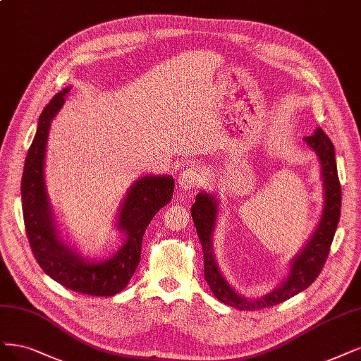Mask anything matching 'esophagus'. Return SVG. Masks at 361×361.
<instances>
[{"label": "esophagus", "instance_id": "esophagus-1", "mask_svg": "<svg viewBox=\"0 0 361 361\" xmlns=\"http://www.w3.org/2000/svg\"><path fill=\"white\" fill-rule=\"evenodd\" d=\"M202 183H203V176L197 169L191 167V169H186L180 173L179 185L182 190H185V191L195 190V188H198V186H202Z\"/></svg>", "mask_w": 361, "mask_h": 361}]
</instances>
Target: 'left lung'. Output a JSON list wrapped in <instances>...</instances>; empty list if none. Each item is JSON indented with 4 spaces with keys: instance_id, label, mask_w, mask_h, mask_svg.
<instances>
[{
    "instance_id": "1",
    "label": "left lung",
    "mask_w": 361,
    "mask_h": 361,
    "mask_svg": "<svg viewBox=\"0 0 361 361\" xmlns=\"http://www.w3.org/2000/svg\"><path fill=\"white\" fill-rule=\"evenodd\" d=\"M305 142L309 145V147L314 149L319 158L322 186H324V209H322L321 221L312 238L309 239L302 252L291 261V270L287 279L282 282L281 287L273 290L267 295L259 297V299H245L224 279L216 264L212 247V234L218 215V200L215 195H210L207 192H200L195 197V203L191 207V215L198 239H200L203 247L204 279L219 302L239 310H257L275 306L306 290L318 278L322 267H324L341 218L342 191L338 176L336 158H334V146L327 137V134L318 127L312 135L305 137Z\"/></svg>"
}]
</instances>
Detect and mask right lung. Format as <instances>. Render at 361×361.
I'll list each match as a JSON object with an SVG mask.
<instances>
[{
	"label": "right lung",
	"instance_id": "right-lung-1",
	"mask_svg": "<svg viewBox=\"0 0 361 361\" xmlns=\"http://www.w3.org/2000/svg\"><path fill=\"white\" fill-rule=\"evenodd\" d=\"M71 88L58 92L39 118L35 137L25 159L20 194L23 222L37 263L46 275L66 288L110 297L127 287L140 263L142 240L149 222L173 197L171 176H143L128 190L118 216V228L126 233V243L109 259H85L59 239L44 185V154L51 122L66 102Z\"/></svg>",
	"mask_w": 361,
	"mask_h": 361
}]
</instances>
